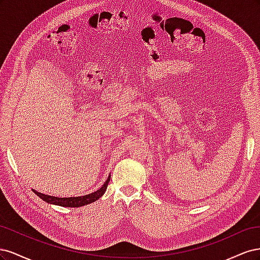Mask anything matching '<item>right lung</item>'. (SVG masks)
<instances>
[{
    "label": "right lung",
    "mask_w": 260,
    "mask_h": 260,
    "mask_svg": "<svg viewBox=\"0 0 260 260\" xmlns=\"http://www.w3.org/2000/svg\"><path fill=\"white\" fill-rule=\"evenodd\" d=\"M109 180H111V176L107 178V180L105 181V183L102 185L98 191L93 192L91 194L84 195V196H76V198H56V196H50L46 194H42L38 191H34L35 194H37L39 198L42 199L44 202L50 203V204H54V205H58V206H62V207H81L84 205H88V204H91L93 202H95L96 200H99L101 196H103L107 185L109 183Z\"/></svg>",
    "instance_id": "right-lung-1"
}]
</instances>
